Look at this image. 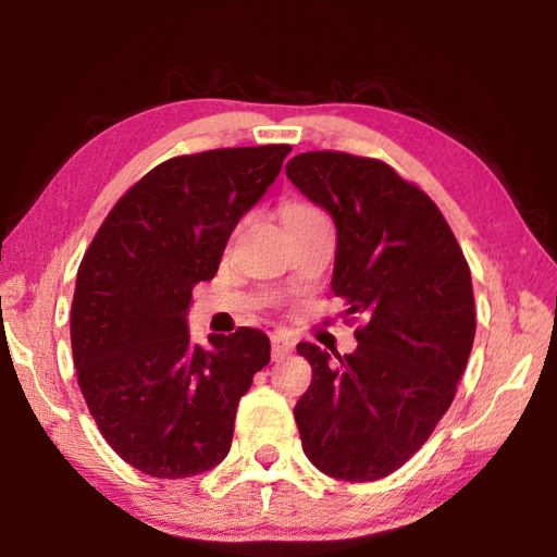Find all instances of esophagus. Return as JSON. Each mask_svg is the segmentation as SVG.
<instances>
[{"mask_svg": "<svg viewBox=\"0 0 557 557\" xmlns=\"http://www.w3.org/2000/svg\"><path fill=\"white\" fill-rule=\"evenodd\" d=\"M292 348H295V342L287 334H275L272 336V361H280L285 358Z\"/></svg>", "mask_w": 557, "mask_h": 557, "instance_id": "1", "label": "esophagus"}]
</instances>
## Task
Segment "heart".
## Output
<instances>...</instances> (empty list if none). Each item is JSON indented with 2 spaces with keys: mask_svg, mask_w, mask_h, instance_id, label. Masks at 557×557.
<instances>
[{
  "mask_svg": "<svg viewBox=\"0 0 557 557\" xmlns=\"http://www.w3.org/2000/svg\"><path fill=\"white\" fill-rule=\"evenodd\" d=\"M301 209H309V206H299V203H295V206H289L287 211H301Z\"/></svg>",
  "mask_w": 557,
  "mask_h": 557,
  "instance_id": "obj_1",
  "label": "heart"
}]
</instances>
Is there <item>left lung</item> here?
<instances>
[{
  "instance_id": "obj_1",
  "label": "left lung",
  "mask_w": 557,
  "mask_h": 557,
  "mask_svg": "<svg viewBox=\"0 0 557 557\" xmlns=\"http://www.w3.org/2000/svg\"><path fill=\"white\" fill-rule=\"evenodd\" d=\"M287 178L336 225L332 292L363 314L356 351L297 344L312 383L295 405L307 459L342 482H375L418 451L442 414L474 344L471 272L445 215L388 164L305 152Z\"/></svg>"
}]
</instances>
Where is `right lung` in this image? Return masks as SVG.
<instances>
[{
	"label": "right lung",
	"mask_w": 557,
	"mask_h": 557,
	"mask_svg": "<svg viewBox=\"0 0 557 557\" xmlns=\"http://www.w3.org/2000/svg\"><path fill=\"white\" fill-rule=\"evenodd\" d=\"M287 145L166 159L102 221L75 277L71 346L102 437L157 479L196 476L231 449L235 410L270 363V338L240 326L188 338L191 289L213 280L238 221L275 182Z\"/></svg>",
	"instance_id": "add662e5"
}]
</instances>
